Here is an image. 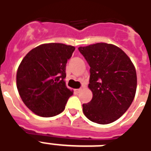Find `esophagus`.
Wrapping results in <instances>:
<instances>
[{
    "label": "esophagus",
    "instance_id": "34e87169",
    "mask_svg": "<svg viewBox=\"0 0 151 151\" xmlns=\"http://www.w3.org/2000/svg\"><path fill=\"white\" fill-rule=\"evenodd\" d=\"M81 90V88H77V89H74V92H75V93H79Z\"/></svg>",
    "mask_w": 151,
    "mask_h": 151
}]
</instances>
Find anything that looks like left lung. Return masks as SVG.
Segmentation results:
<instances>
[{
  "mask_svg": "<svg viewBox=\"0 0 151 151\" xmlns=\"http://www.w3.org/2000/svg\"><path fill=\"white\" fill-rule=\"evenodd\" d=\"M90 66L88 88L92 99L83 104V113L97 124L112 123L122 117L134 99L137 86L136 68L116 45L96 43L78 48Z\"/></svg>",
  "mask_w": 151,
  "mask_h": 151,
  "instance_id": "left-lung-1",
  "label": "left lung"
}]
</instances>
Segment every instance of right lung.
<instances>
[{
	"instance_id": "add662e5",
	"label": "right lung",
	"mask_w": 151,
	"mask_h": 151,
	"mask_svg": "<svg viewBox=\"0 0 151 151\" xmlns=\"http://www.w3.org/2000/svg\"><path fill=\"white\" fill-rule=\"evenodd\" d=\"M75 48L61 43L43 44L29 51L16 73L18 92L35 114L50 117L62 113L73 95L67 88L66 64Z\"/></svg>"
}]
</instances>
